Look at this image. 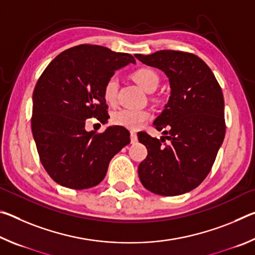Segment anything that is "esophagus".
<instances>
[{
	"mask_svg": "<svg viewBox=\"0 0 255 255\" xmlns=\"http://www.w3.org/2000/svg\"><path fill=\"white\" fill-rule=\"evenodd\" d=\"M137 140H138V138H137V132H136V131H133V130H131V131H130V141H131V144H135V143H137Z\"/></svg>",
	"mask_w": 255,
	"mask_h": 255,
	"instance_id": "1",
	"label": "esophagus"
}]
</instances>
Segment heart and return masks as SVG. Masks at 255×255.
Instances as JSON below:
<instances>
[{"label": "heart", "instance_id": "1", "mask_svg": "<svg viewBox=\"0 0 255 255\" xmlns=\"http://www.w3.org/2000/svg\"><path fill=\"white\" fill-rule=\"evenodd\" d=\"M132 80L143 88L145 91L153 92L159 84V76L150 68H139L132 73ZM119 82L116 76H111L107 80L103 86V98L108 105L114 106L117 102ZM150 112L147 110L120 109L114 112L111 122L114 125L128 129H137L149 120Z\"/></svg>", "mask_w": 255, "mask_h": 255}]
</instances>
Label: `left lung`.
Wrapping results in <instances>:
<instances>
[{"label":"left lung","mask_w":255,"mask_h":255,"mask_svg":"<svg viewBox=\"0 0 255 255\" xmlns=\"http://www.w3.org/2000/svg\"><path fill=\"white\" fill-rule=\"evenodd\" d=\"M169 77L171 96L154 127L169 144L140 132L147 156L138 166L140 182L159 196H179L197 188L211 170L225 137L224 97L208 65L176 50L135 55ZM165 141V140H164Z\"/></svg>","instance_id":"left-lung-1"}]
</instances>
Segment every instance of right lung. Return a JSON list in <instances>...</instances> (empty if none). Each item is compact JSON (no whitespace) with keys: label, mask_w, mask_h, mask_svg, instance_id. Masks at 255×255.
I'll use <instances>...</instances> for the list:
<instances>
[{"label":"right lung","mask_w":255,"mask_h":255,"mask_svg":"<svg viewBox=\"0 0 255 255\" xmlns=\"http://www.w3.org/2000/svg\"><path fill=\"white\" fill-rule=\"evenodd\" d=\"M135 58L107 47L80 45L51 60L32 96L31 129L41 164L55 182L83 190L105 179L111 158L130 143L126 128L85 130V120L106 124L103 86Z\"/></svg>","instance_id":"1"}]
</instances>
